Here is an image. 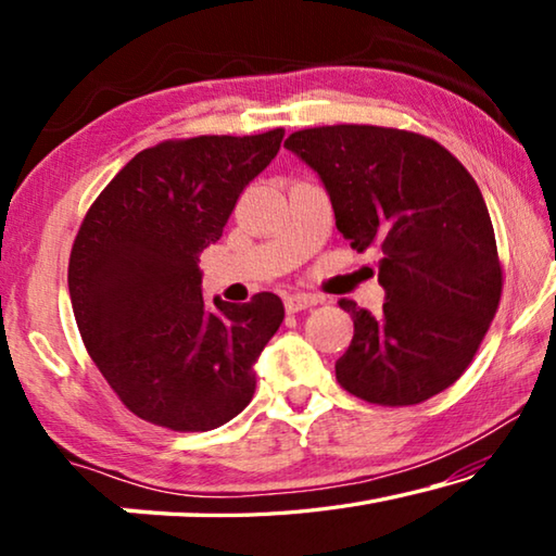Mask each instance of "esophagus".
<instances>
[{
  "mask_svg": "<svg viewBox=\"0 0 556 556\" xmlns=\"http://www.w3.org/2000/svg\"><path fill=\"white\" fill-rule=\"evenodd\" d=\"M318 296L314 294H291L285 299V308L289 314H296V312H304V308H312L318 304Z\"/></svg>",
  "mask_w": 556,
  "mask_h": 556,
  "instance_id": "obj_1",
  "label": "esophagus"
}]
</instances>
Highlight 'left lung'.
<instances>
[{
  "instance_id": "1",
  "label": "left lung",
  "mask_w": 556,
  "mask_h": 556,
  "mask_svg": "<svg viewBox=\"0 0 556 556\" xmlns=\"http://www.w3.org/2000/svg\"><path fill=\"white\" fill-rule=\"evenodd\" d=\"M285 147L321 176L351 248L382 252V312L338 301L355 333L336 361V380L382 407L451 388L503 294L493 223L473 176L434 139L394 127L299 129Z\"/></svg>"
}]
</instances>
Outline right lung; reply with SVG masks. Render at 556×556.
<instances>
[{"instance_id":"add662e5","label":"right lung","mask_w":556,"mask_h":556,"mask_svg":"<svg viewBox=\"0 0 556 556\" xmlns=\"http://www.w3.org/2000/svg\"><path fill=\"white\" fill-rule=\"evenodd\" d=\"M285 129L203 135L139 152L90 205L75 235L68 289L92 363L139 419L208 431L248 407L255 363L285 321L260 291L248 304L201 294L199 257L218 242Z\"/></svg>"}]
</instances>
